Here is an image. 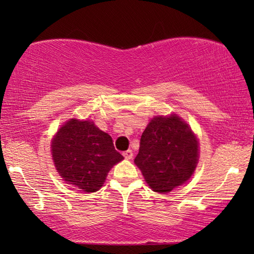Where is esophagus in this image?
<instances>
[{
  "label": "esophagus",
  "mask_w": 254,
  "mask_h": 254,
  "mask_svg": "<svg viewBox=\"0 0 254 254\" xmlns=\"http://www.w3.org/2000/svg\"><path fill=\"white\" fill-rule=\"evenodd\" d=\"M123 155H124V157L126 158V159H131V158H133V151H131V150L125 151Z\"/></svg>",
  "instance_id": "obj_1"
}]
</instances>
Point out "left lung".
Returning <instances> with one entry per match:
<instances>
[{
    "instance_id": "8db88e82",
    "label": "left lung",
    "mask_w": 254,
    "mask_h": 254,
    "mask_svg": "<svg viewBox=\"0 0 254 254\" xmlns=\"http://www.w3.org/2000/svg\"><path fill=\"white\" fill-rule=\"evenodd\" d=\"M197 155L196 138L180 118L156 117L142 133L134 162L152 190L166 193L190 178Z\"/></svg>"
}]
</instances>
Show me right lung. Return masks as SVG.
<instances>
[{
  "label": "right lung",
  "instance_id": "1",
  "mask_svg": "<svg viewBox=\"0 0 254 254\" xmlns=\"http://www.w3.org/2000/svg\"><path fill=\"white\" fill-rule=\"evenodd\" d=\"M52 155L64 180L88 193L98 190L110 169L124 159L109 134L90 121L76 119L68 121L55 135Z\"/></svg>",
  "mask_w": 254,
  "mask_h": 254
}]
</instances>
